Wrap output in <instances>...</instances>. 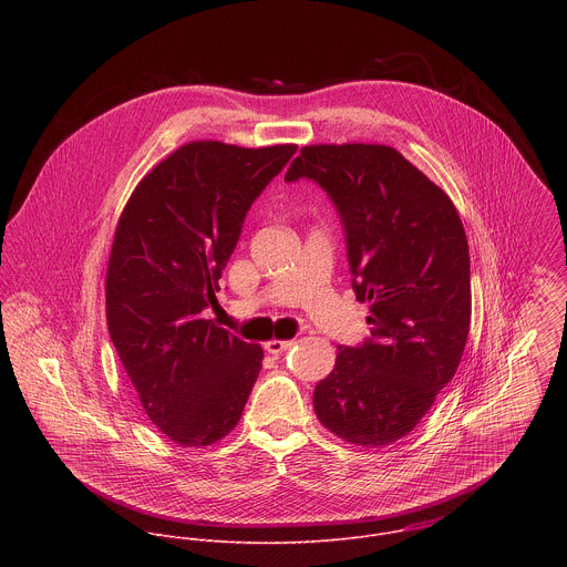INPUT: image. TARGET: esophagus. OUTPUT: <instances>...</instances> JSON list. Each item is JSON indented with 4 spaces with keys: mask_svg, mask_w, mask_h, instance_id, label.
<instances>
[{
    "mask_svg": "<svg viewBox=\"0 0 567 567\" xmlns=\"http://www.w3.org/2000/svg\"><path fill=\"white\" fill-rule=\"evenodd\" d=\"M290 347H292V342H290V340H270V342H266V344H264V349H266L268 353H272V355H279V353L288 351Z\"/></svg>",
    "mask_w": 567,
    "mask_h": 567,
    "instance_id": "esophagus-1",
    "label": "esophagus"
}]
</instances>
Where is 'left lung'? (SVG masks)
Segmentation results:
<instances>
[{
  "mask_svg": "<svg viewBox=\"0 0 567 567\" xmlns=\"http://www.w3.org/2000/svg\"><path fill=\"white\" fill-rule=\"evenodd\" d=\"M315 181L342 225L351 286L371 336L340 347L315 389L336 436L380 447L405 436L454 378L472 321V270L450 196L389 146H306L286 181Z\"/></svg>",
  "mask_w": 567,
  "mask_h": 567,
  "instance_id": "8db88e82",
  "label": "left lung"
}]
</instances>
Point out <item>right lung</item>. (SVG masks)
Listing matches in <instances>:
<instances>
[{"label": "right lung", "mask_w": 567, "mask_h": 567, "mask_svg": "<svg viewBox=\"0 0 567 567\" xmlns=\"http://www.w3.org/2000/svg\"><path fill=\"white\" fill-rule=\"evenodd\" d=\"M297 146L185 144L135 187L106 270V321L151 421L185 447L240 421L264 351L203 312L243 236L244 218Z\"/></svg>", "instance_id": "add662e5"}]
</instances>
